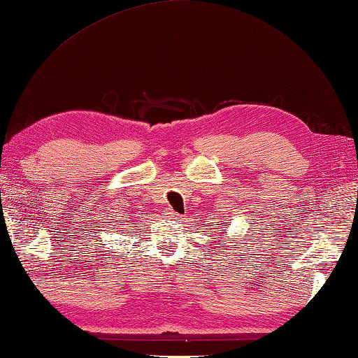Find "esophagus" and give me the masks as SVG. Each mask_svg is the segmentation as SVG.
<instances>
[{"instance_id": "obj_1", "label": "esophagus", "mask_w": 358, "mask_h": 358, "mask_svg": "<svg viewBox=\"0 0 358 358\" xmlns=\"http://www.w3.org/2000/svg\"><path fill=\"white\" fill-rule=\"evenodd\" d=\"M168 217H169V219H174V220H176V219H178V214H176L174 210H169V213H168Z\"/></svg>"}]
</instances>
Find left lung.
<instances>
[{"instance_id":"1","label":"left lung","mask_w":358,"mask_h":358,"mask_svg":"<svg viewBox=\"0 0 358 358\" xmlns=\"http://www.w3.org/2000/svg\"><path fill=\"white\" fill-rule=\"evenodd\" d=\"M224 233H225V231H224Z\"/></svg>"}]
</instances>
